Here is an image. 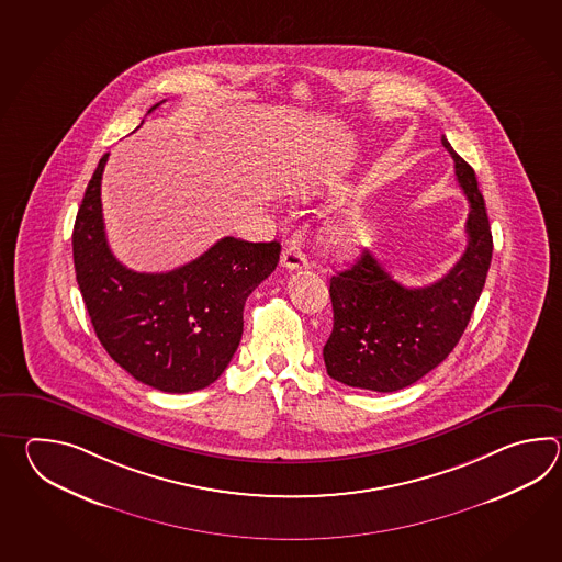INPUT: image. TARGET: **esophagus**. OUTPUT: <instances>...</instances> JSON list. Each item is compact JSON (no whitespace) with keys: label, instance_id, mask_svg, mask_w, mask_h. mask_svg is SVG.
Returning <instances> with one entry per match:
<instances>
[{"label":"esophagus","instance_id":"obj_1","mask_svg":"<svg viewBox=\"0 0 562 562\" xmlns=\"http://www.w3.org/2000/svg\"><path fill=\"white\" fill-rule=\"evenodd\" d=\"M281 267H285L289 271H301L310 267V261L295 245H286L285 251L281 255Z\"/></svg>","mask_w":562,"mask_h":562}]
</instances>
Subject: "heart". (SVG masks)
Returning a JSON list of instances; mask_svg holds the SVG:
<instances>
[{"instance_id":"heart-1","label":"heart","mask_w":562,"mask_h":562,"mask_svg":"<svg viewBox=\"0 0 562 562\" xmlns=\"http://www.w3.org/2000/svg\"><path fill=\"white\" fill-rule=\"evenodd\" d=\"M363 231L353 221H335L327 227V240L337 251H358Z\"/></svg>"}]
</instances>
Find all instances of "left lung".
<instances>
[{
	"label": "left lung",
	"instance_id": "obj_1",
	"mask_svg": "<svg viewBox=\"0 0 562 562\" xmlns=\"http://www.w3.org/2000/svg\"><path fill=\"white\" fill-rule=\"evenodd\" d=\"M470 203L467 251L428 286H404L371 252L331 277L334 329L323 347L329 378L371 392H397L450 356L467 329L492 261L486 204L474 168L442 136Z\"/></svg>",
	"mask_w": 562,
	"mask_h": 562
}]
</instances>
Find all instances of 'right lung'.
I'll return each mask as SVG.
<instances>
[{
  "label": "right lung",
  "mask_w": 562,
  "mask_h": 562,
  "mask_svg": "<svg viewBox=\"0 0 562 562\" xmlns=\"http://www.w3.org/2000/svg\"><path fill=\"white\" fill-rule=\"evenodd\" d=\"M106 160L108 153L86 187L72 235L76 281L95 335L134 380L168 394L203 390L235 356L245 301L276 271L281 245L225 237L168 273L126 269L104 231Z\"/></svg>",
  "instance_id": "obj_1"
}]
</instances>
